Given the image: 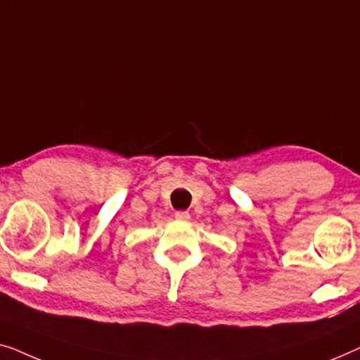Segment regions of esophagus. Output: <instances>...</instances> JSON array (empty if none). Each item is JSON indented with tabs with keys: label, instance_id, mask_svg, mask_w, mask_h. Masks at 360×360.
Wrapping results in <instances>:
<instances>
[{
	"label": "esophagus",
	"instance_id": "esophagus-1",
	"mask_svg": "<svg viewBox=\"0 0 360 360\" xmlns=\"http://www.w3.org/2000/svg\"><path fill=\"white\" fill-rule=\"evenodd\" d=\"M174 217H176V220H179V221H187V220H189L191 215H189V212L179 210V212H176Z\"/></svg>",
	"mask_w": 360,
	"mask_h": 360
}]
</instances>
